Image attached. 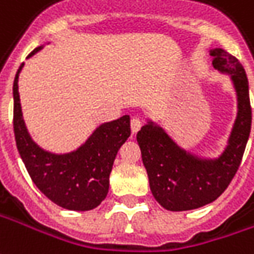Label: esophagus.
<instances>
[{
  "instance_id": "esophagus-1",
  "label": "esophagus",
  "mask_w": 254,
  "mask_h": 254,
  "mask_svg": "<svg viewBox=\"0 0 254 254\" xmlns=\"http://www.w3.org/2000/svg\"><path fill=\"white\" fill-rule=\"evenodd\" d=\"M140 127H141V121H140L139 118H137V117L132 118V121H130V129H132V132H139Z\"/></svg>"
}]
</instances>
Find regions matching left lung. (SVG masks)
Returning <instances> with one entry per match:
<instances>
[{
    "mask_svg": "<svg viewBox=\"0 0 254 254\" xmlns=\"http://www.w3.org/2000/svg\"><path fill=\"white\" fill-rule=\"evenodd\" d=\"M209 53L214 68L230 75L237 93V118L223 152L216 158H205L187 151L151 120L136 136L152 195L172 212L192 210L217 199L235 176L251 134L249 82L244 67L221 48Z\"/></svg>",
    "mask_w": 254,
    "mask_h": 254,
    "instance_id": "1",
    "label": "left lung"
}]
</instances>
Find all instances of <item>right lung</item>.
<instances>
[{"label": "right lung", "instance_id": "add662e5", "mask_svg": "<svg viewBox=\"0 0 254 254\" xmlns=\"http://www.w3.org/2000/svg\"><path fill=\"white\" fill-rule=\"evenodd\" d=\"M41 49L42 45L35 48L28 58ZM23 65L24 63L13 81V130L17 151L28 175L41 192L56 205L78 212L95 209L107 196L117 152L130 136V117L124 115L99 125L74 151H47L31 139L23 120L17 85Z\"/></svg>", "mask_w": 254, "mask_h": 254}]
</instances>
